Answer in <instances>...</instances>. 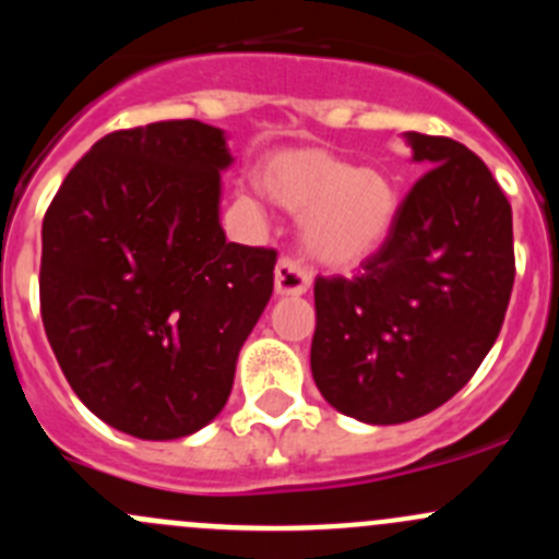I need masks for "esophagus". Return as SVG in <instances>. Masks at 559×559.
Listing matches in <instances>:
<instances>
[{"mask_svg": "<svg viewBox=\"0 0 559 559\" xmlns=\"http://www.w3.org/2000/svg\"><path fill=\"white\" fill-rule=\"evenodd\" d=\"M308 286H311V273L297 259L284 257L275 264V295L300 297L306 295Z\"/></svg>", "mask_w": 559, "mask_h": 559, "instance_id": "esophagus-1", "label": "esophagus"}]
</instances>
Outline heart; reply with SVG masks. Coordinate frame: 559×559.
<instances>
[{
	"mask_svg": "<svg viewBox=\"0 0 559 559\" xmlns=\"http://www.w3.org/2000/svg\"><path fill=\"white\" fill-rule=\"evenodd\" d=\"M262 189L302 216V248L326 267L368 262L389 243L400 216L397 186L384 170L354 167L326 148L273 154L262 167Z\"/></svg>",
	"mask_w": 559,
	"mask_h": 559,
	"instance_id": "b5f03b06",
	"label": "heart"
}]
</instances>
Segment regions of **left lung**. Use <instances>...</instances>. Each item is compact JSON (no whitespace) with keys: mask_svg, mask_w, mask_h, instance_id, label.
Here are the masks:
<instances>
[{"mask_svg":"<svg viewBox=\"0 0 559 559\" xmlns=\"http://www.w3.org/2000/svg\"><path fill=\"white\" fill-rule=\"evenodd\" d=\"M425 175L357 278H316L311 373L326 403L365 425L430 414L492 348L514 286L503 189L449 138L405 132Z\"/></svg>","mask_w":559,"mask_h":559,"instance_id":"8db88e82","label":"left lung"}]
</instances>
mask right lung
<instances>
[{
	"label": "right lung",
	"mask_w": 559,
	"mask_h": 559,
	"mask_svg": "<svg viewBox=\"0 0 559 559\" xmlns=\"http://www.w3.org/2000/svg\"><path fill=\"white\" fill-rule=\"evenodd\" d=\"M229 165L211 123L123 129L92 145L43 218L45 335L83 405L127 436L211 425L273 295L275 251L222 229Z\"/></svg>",
	"instance_id": "right-lung-1"
}]
</instances>
